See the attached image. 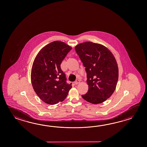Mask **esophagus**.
<instances>
[{
  "label": "esophagus",
  "mask_w": 147,
  "mask_h": 147,
  "mask_svg": "<svg viewBox=\"0 0 147 147\" xmlns=\"http://www.w3.org/2000/svg\"><path fill=\"white\" fill-rule=\"evenodd\" d=\"M80 83V80H75V84L76 85H77L78 84H79Z\"/></svg>",
  "instance_id": "obj_1"
}]
</instances>
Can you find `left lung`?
Returning a JSON list of instances; mask_svg holds the SVG:
<instances>
[{"mask_svg": "<svg viewBox=\"0 0 147 147\" xmlns=\"http://www.w3.org/2000/svg\"><path fill=\"white\" fill-rule=\"evenodd\" d=\"M75 50L85 67L89 87L82 97L92 104L105 101L113 94L119 78L113 55L102 45L90 42L76 45Z\"/></svg>", "mask_w": 147, "mask_h": 147, "instance_id": "1", "label": "left lung"}]
</instances>
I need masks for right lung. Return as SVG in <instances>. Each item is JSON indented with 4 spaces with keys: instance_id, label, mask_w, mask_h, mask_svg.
Here are the masks:
<instances>
[{
    "instance_id": "right-lung-1",
    "label": "right lung",
    "mask_w": 147,
    "mask_h": 147,
    "mask_svg": "<svg viewBox=\"0 0 147 147\" xmlns=\"http://www.w3.org/2000/svg\"><path fill=\"white\" fill-rule=\"evenodd\" d=\"M72 47L64 42L47 45L36 55L31 69V82L36 94L44 102L55 105L67 97L72 83H67L61 62Z\"/></svg>"
}]
</instances>
